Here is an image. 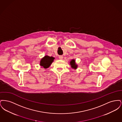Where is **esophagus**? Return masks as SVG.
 <instances>
[{"mask_svg": "<svg viewBox=\"0 0 122 122\" xmlns=\"http://www.w3.org/2000/svg\"><path fill=\"white\" fill-rule=\"evenodd\" d=\"M59 58L60 59L62 60V59H63V57L62 56H59Z\"/></svg>", "mask_w": 122, "mask_h": 122, "instance_id": "obj_1", "label": "esophagus"}]
</instances>
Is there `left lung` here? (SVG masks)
Here are the masks:
<instances>
[{
	"label": "left lung",
	"instance_id": "8db88e82",
	"mask_svg": "<svg viewBox=\"0 0 122 122\" xmlns=\"http://www.w3.org/2000/svg\"><path fill=\"white\" fill-rule=\"evenodd\" d=\"M70 64L71 65V68L73 69H76L78 67L77 64H76V61L75 59H72L70 61Z\"/></svg>",
	"mask_w": 122,
	"mask_h": 122
}]
</instances>
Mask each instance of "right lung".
Listing matches in <instances>:
<instances>
[{
  "label": "right lung",
  "mask_w": 122,
  "mask_h": 122,
  "mask_svg": "<svg viewBox=\"0 0 122 122\" xmlns=\"http://www.w3.org/2000/svg\"><path fill=\"white\" fill-rule=\"evenodd\" d=\"M54 59V58L53 57H50L47 55L45 56L43 58L41 59L40 65L44 69L48 68L53 62Z\"/></svg>",
  "instance_id": "1"
}]
</instances>
